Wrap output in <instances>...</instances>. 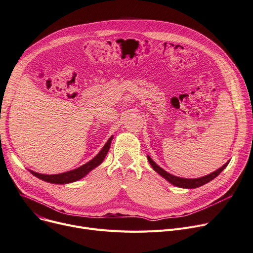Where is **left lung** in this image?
Segmentation results:
<instances>
[{"label":"left lung","instance_id":"obj_1","mask_svg":"<svg viewBox=\"0 0 253 253\" xmlns=\"http://www.w3.org/2000/svg\"><path fill=\"white\" fill-rule=\"evenodd\" d=\"M148 160L151 164V166L153 167V169L157 172L158 174H160L162 177H164L167 181H169L171 184L176 185L178 188H183V189H196L201 187V185L206 184L207 182L211 181L212 179H214L216 176H218L219 173H221V171L228 166V164L230 163V161H228L225 164H223L220 168L216 169L215 171L211 172L210 174L199 177V178H183V177H178L175 175L170 174L169 172L165 171L163 168H161L158 164H156L150 156H148Z\"/></svg>","mask_w":253,"mask_h":253}]
</instances>
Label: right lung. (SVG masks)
<instances>
[{"label": "right lung", "instance_id": "add662e5", "mask_svg": "<svg viewBox=\"0 0 253 253\" xmlns=\"http://www.w3.org/2000/svg\"><path fill=\"white\" fill-rule=\"evenodd\" d=\"M113 135L109 138V140L105 142L103 145V148L100 150V152L90 160L86 164L80 166L76 169L70 170L63 172V173H58V174H42V173H38V172H35L33 170H30L31 173L35 175L36 177L42 179L44 181L50 182V183H56V184H65V183H71L78 181L81 178L85 177L89 172H91L93 169H95L97 166H99L106 156V154L109 153V150L111 148V142L113 140Z\"/></svg>", "mask_w": 253, "mask_h": 253}]
</instances>
